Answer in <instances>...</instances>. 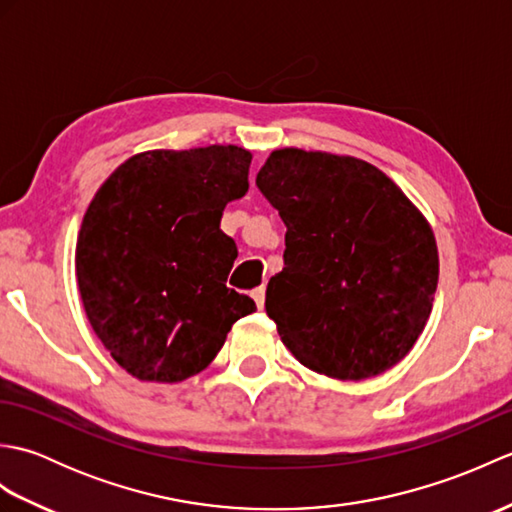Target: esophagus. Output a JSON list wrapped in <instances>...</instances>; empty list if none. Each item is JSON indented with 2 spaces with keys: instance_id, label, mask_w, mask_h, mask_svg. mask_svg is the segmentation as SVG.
I'll return each mask as SVG.
<instances>
[{
  "instance_id": "34e87169",
  "label": "esophagus",
  "mask_w": 512,
  "mask_h": 512,
  "mask_svg": "<svg viewBox=\"0 0 512 512\" xmlns=\"http://www.w3.org/2000/svg\"><path fill=\"white\" fill-rule=\"evenodd\" d=\"M250 295H253L255 303H257V308L262 310V308H264V299H266V288H264V286H259V288H255L253 292H250Z\"/></svg>"
}]
</instances>
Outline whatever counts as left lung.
Returning <instances> with one entry per match:
<instances>
[{
    "mask_svg": "<svg viewBox=\"0 0 512 512\" xmlns=\"http://www.w3.org/2000/svg\"><path fill=\"white\" fill-rule=\"evenodd\" d=\"M257 187L288 228L266 314L292 356L341 380L400 363L438 288V246L424 215L374 165L323 151H273Z\"/></svg>",
    "mask_w": 512,
    "mask_h": 512,
    "instance_id": "1",
    "label": "left lung"
}]
</instances>
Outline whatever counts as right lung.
I'll return each mask as SVG.
<instances>
[{
	"label": "right lung",
	"instance_id": "1",
	"mask_svg": "<svg viewBox=\"0 0 512 512\" xmlns=\"http://www.w3.org/2000/svg\"><path fill=\"white\" fill-rule=\"evenodd\" d=\"M250 151L156 149L118 167L85 211L76 281L92 330L140 380L202 372L255 301L226 286L237 246L224 206L248 191Z\"/></svg>",
	"mask_w": 512,
	"mask_h": 512
}]
</instances>
